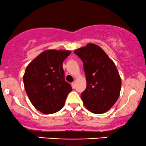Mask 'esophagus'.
<instances>
[{"instance_id":"obj_1","label":"esophagus","mask_w":146,"mask_h":146,"mask_svg":"<svg viewBox=\"0 0 146 146\" xmlns=\"http://www.w3.org/2000/svg\"><path fill=\"white\" fill-rule=\"evenodd\" d=\"M71 86H72V88H73V89H74V88H75V82H73L71 84Z\"/></svg>"}]
</instances>
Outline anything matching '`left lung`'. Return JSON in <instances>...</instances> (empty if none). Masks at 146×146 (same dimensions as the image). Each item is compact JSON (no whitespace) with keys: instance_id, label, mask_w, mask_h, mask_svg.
<instances>
[{"instance_id":"obj_1","label":"left lung","mask_w":146,"mask_h":146,"mask_svg":"<svg viewBox=\"0 0 146 146\" xmlns=\"http://www.w3.org/2000/svg\"><path fill=\"white\" fill-rule=\"evenodd\" d=\"M84 63L86 88L81 94L84 105L95 114L106 113L121 91V80L114 62L102 48L93 43L75 50Z\"/></svg>"}]
</instances>
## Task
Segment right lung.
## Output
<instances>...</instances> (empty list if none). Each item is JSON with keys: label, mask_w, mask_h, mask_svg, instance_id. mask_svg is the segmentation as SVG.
I'll use <instances>...</instances> for the list:
<instances>
[{"label": "right lung", "mask_w": 146, "mask_h": 146, "mask_svg": "<svg viewBox=\"0 0 146 146\" xmlns=\"http://www.w3.org/2000/svg\"><path fill=\"white\" fill-rule=\"evenodd\" d=\"M68 50L50 49L28 64L23 75L25 89L30 102L37 110L48 115L63 108L72 90L64 80V60L71 54Z\"/></svg>", "instance_id": "1"}]
</instances>
